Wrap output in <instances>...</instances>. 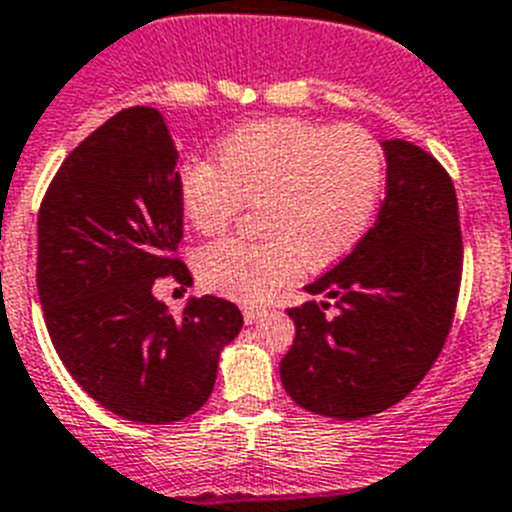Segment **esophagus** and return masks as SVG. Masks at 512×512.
Returning <instances> with one entry per match:
<instances>
[{
	"label": "esophagus",
	"instance_id": "obj_1",
	"mask_svg": "<svg viewBox=\"0 0 512 512\" xmlns=\"http://www.w3.org/2000/svg\"><path fill=\"white\" fill-rule=\"evenodd\" d=\"M242 316H245L247 324H255L260 316H265V308H255V306H245L242 308Z\"/></svg>",
	"mask_w": 512,
	"mask_h": 512
}]
</instances>
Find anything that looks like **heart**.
I'll return each instance as SVG.
<instances>
[{
  "instance_id": "heart-1",
  "label": "heart",
  "mask_w": 512,
  "mask_h": 512,
  "mask_svg": "<svg viewBox=\"0 0 512 512\" xmlns=\"http://www.w3.org/2000/svg\"><path fill=\"white\" fill-rule=\"evenodd\" d=\"M385 186L375 137L359 127L262 119L216 145V165L188 160L178 173L186 222L219 234L255 204L260 237L206 245L196 270L206 288L255 303L303 265L331 267L365 239Z\"/></svg>"
}]
</instances>
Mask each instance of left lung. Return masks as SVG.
Wrapping results in <instances>:
<instances>
[{"label":"left lung","instance_id":"8db88e82","mask_svg":"<svg viewBox=\"0 0 512 512\" xmlns=\"http://www.w3.org/2000/svg\"><path fill=\"white\" fill-rule=\"evenodd\" d=\"M388 183L375 227L288 308L296 339L280 380L301 408L339 421L380 413L426 377L449 336L462 283L454 183L434 155L385 140Z\"/></svg>","mask_w":512,"mask_h":512}]
</instances>
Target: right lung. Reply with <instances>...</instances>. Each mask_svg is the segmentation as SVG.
I'll return each instance as SVG.
<instances>
[{"label": "right lung", "instance_id": "1", "mask_svg": "<svg viewBox=\"0 0 512 512\" xmlns=\"http://www.w3.org/2000/svg\"><path fill=\"white\" fill-rule=\"evenodd\" d=\"M178 153L153 107L122 109L63 160L38 214V293L55 352L107 411L170 423L209 400L219 354L242 329L224 298L170 316L153 285L191 283Z\"/></svg>", "mask_w": 512, "mask_h": 512}]
</instances>
